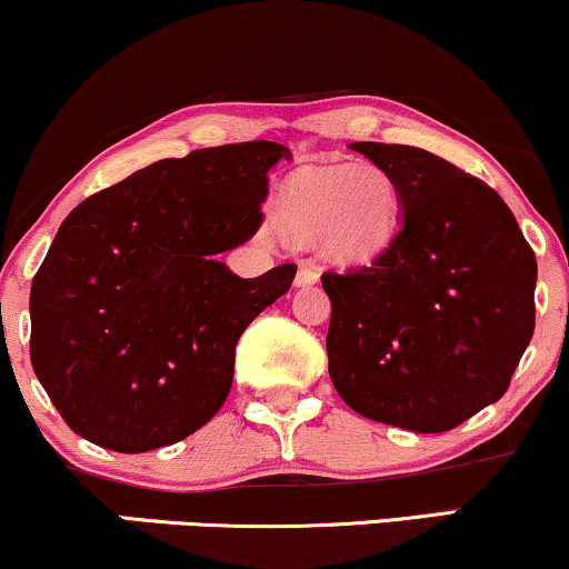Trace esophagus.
I'll return each instance as SVG.
<instances>
[{"instance_id": "obj_1", "label": "esophagus", "mask_w": 569, "mask_h": 569, "mask_svg": "<svg viewBox=\"0 0 569 569\" xmlns=\"http://www.w3.org/2000/svg\"><path fill=\"white\" fill-rule=\"evenodd\" d=\"M296 282L300 284V287H306V284H317L319 282V269L317 266H313L311 261H303L300 263V269H298V279Z\"/></svg>"}]
</instances>
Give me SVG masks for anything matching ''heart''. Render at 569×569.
<instances>
[{
	"mask_svg": "<svg viewBox=\"0 0 569 569\" xmlns=\"http://www.w3.org/2000/svg\"><path fill=\"white\" fill-rule=\"evenodd\" d=\"M396 181L380 166L303 168L279 198V223L300 237L319 240L346 258H361L390 240L398 219Z\"/></svg>",
	"mask_w": 569,
	"mask_h": 569,
	"instance_id": "obj_1",
	"label": "heart"
}]
</instances>
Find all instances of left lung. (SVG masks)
<instances>
[{"label":"left lung","instance_id":"8db88e82","mask_svg":"<svg viewBox=\"0 0 569 569\" xmlns=\"http://www.w3.org/2000/svg\"><path fill=\"white\" fill-rule=\"evenodd\" d=\"M403 219L367 266L325 271L329 377L350 409L446 432L507 392L536 329V252L496 189L409 144L353 142Z\"/></svg>","mask_w":569,"mask_h":569}]
</instances>
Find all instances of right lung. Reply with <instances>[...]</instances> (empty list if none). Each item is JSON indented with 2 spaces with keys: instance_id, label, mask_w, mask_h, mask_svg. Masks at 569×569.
Here are the masks:
<instances>
[{
  "instance_id": "obj_1",
  "label": "right lung",
  "mask_w": 569,
  "mask_h": 569,
  "mask_svg": "<svg viewBox=\"0 0 569 569\" xmlns=\"http://www.w3.org/2000/svg\"><path fill=\"white\" fill-rule=\"evenodd\" d=\"M277 142L166 158L70 210L31 284V363L66 425L142 453L179 443L227 401L240 335L298 266L242 279L219 252L261 227Z\"/></svg>"
}]
</instances>
